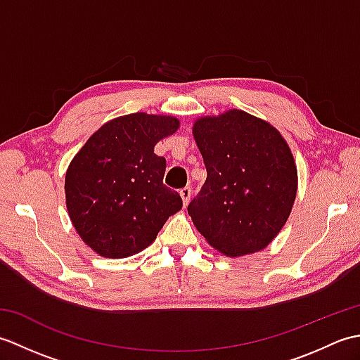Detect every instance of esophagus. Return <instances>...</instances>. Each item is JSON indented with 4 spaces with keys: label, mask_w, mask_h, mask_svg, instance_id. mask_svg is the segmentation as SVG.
<instances>
[{
    "label": "esophagus",
    "mask_w": 360,
    "mask_h": 360,
    "mask_svg": "<svg viewBox=\"0 0 360 360\" xmlns=\"http://www.w3.org/2000/svg\"><path fill=\"white\" fill-rule=\"evenodd\" d=\"M179 195H181V198H182V204H184V207H186V205H187L188 201H190V196H192V188H190V187L181 188V190H179Z\"/></svg>",
    "instance_id": "1"
}]
</instances>
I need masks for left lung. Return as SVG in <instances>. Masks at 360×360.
<instances>
[{
    "instance_id": "obj_1",
    "label": "left lung",
    "mask_w": 360,
    "mask_h": 360,
    "mask_svg": "<svg viewBox=\"0 0 360 360\" xmlns=\"http://www.w3.org/2000/svg\"><path fill=\"white\" fill-rule=\"evenodd\" d=\"M193 134L207 170L187 207L193 224L227 257L264 249L285 226L297 193L288 143L267 122L240 110L196 120Z\"/></svg>"
}]
</instances>
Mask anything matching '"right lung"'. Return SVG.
Listing matches in <instances>:
<instances>
[{
	"label": "right lung",
	"instance_id": "obj_1",
	"mask_svg": "<svg viewBox=\"0 0 360 360\" xmlns=\"http://www.w3.org/2000/svg\"><path fill=\"white\" fill-rule=\"evenodd\" d=\"M178 127L174 117L128 114L106 122L72 159L65 179L68 212L97 254H139L181 210L179 193L162 182L165 159L155 155V145Z\"/></svg>",
	"mask_w": 360,
	"mask_h": 360
}]
</instances>
